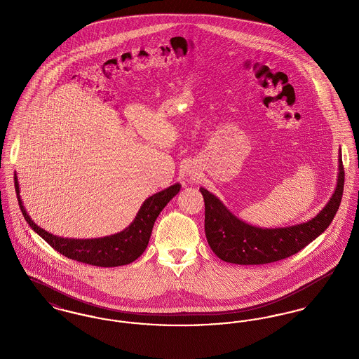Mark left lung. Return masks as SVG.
Listing matches in <instances>:
<instances>
[{"label": "left lung", "instance_id": "8db88e82", "mask_svg": "<svg viewBox=\"0 0 359 359\" xmlns=\"http://www.w3.org/2000/svg\"><path fill=\"white\" fill-rule=\"evenodd\" d=\"M337 187L316 217L287 227H257L236 217L222 201L201 187L205 199V231L211 250L224 262L261 265L276 262L304 249L332 222L341 205L344 171L339 149Z\"/></svg>", "mask_w": 359, "mask_h": 359}]
</instances>
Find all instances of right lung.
<instances>
[{"mask_svg": "<svg viewBox=\"0 0 359 359\" xmlns=\"http://www.w3.org/2000/svg\"><path fill=\"white\" fill-rule=\"evenodd\" d=\"M180 187L182 186L176 183L171 187L165 188L149 196L140 207L133 222L117 234L100 238H63L46 231L32 221L22 205L18 175H15V188L18 194V205L25 221L32 227L34 233H37L60 255L83 264L102 268L128 265L145 252L152 234L154 221L157 219L161 210L170 203L172 198L179 194Z\"/></svg>", "mask_w": 359, "mask_h": 359, "instance_id": "add662e5", "label": "right lung"}]
</instances>
